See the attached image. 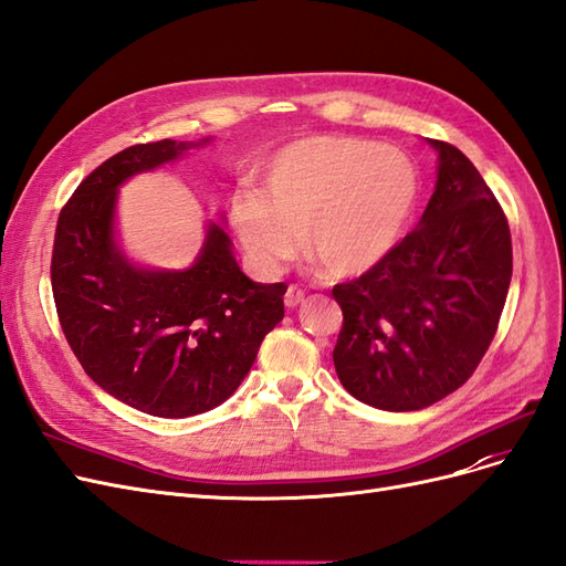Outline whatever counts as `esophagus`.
<instances>
[{"instance_id":"obj_1","label":"esophagus","mask_w":566,"mask_h":566,"mask_svg":"<svg viewBox=\"0 0 566 566\" xmlns=\"http://www.w3.org/2000/svg\"><path fill=\"white\" fill-rule=\"evenodd\" d=\"M283 302H285L287 310H295V306H300V304L304 302V290L297 287V285H290V287L285 290Z\"/></svg>"}]
</instances>
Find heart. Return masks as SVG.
Listing matches in <instances>:
<instances>
[{
    "label": "heart",
    "mask_w": 566,
    "mask_h": 566,
    "mask_svg": "<svg viewBox=\"0 0 566 566\" xmlns=\"http://www.w3.org/2000/svg\"><path fill=\"white\" fill-rule=\"evenodd\" d=\"M418 169L397 146L312 136L264 165L262 188L231 196V224L264 269L306 254L333 276H358L397 248L418 202Z\"/></svg>",
    "instance_id": "heart-1"
}]
</instances>
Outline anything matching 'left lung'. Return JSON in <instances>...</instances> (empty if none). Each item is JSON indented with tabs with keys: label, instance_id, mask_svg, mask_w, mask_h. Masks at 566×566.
I'll list each match as a JSON object with an SVG mask.
<instances>
[{
	"label": "left lung",
	"instance_id": "8db88e82",
	"mask_svg": "<svg viewBox=\"0 0 566 566\" xmlns=\"http://www.w3.org/2000/svg\"><path fill=\"white\" fill-rule=\"evenodd\" d=\"M437 153L434 193L403 241L352 283L333 287L345 323L339 382L380 410H420L465 382L499 328L512 279L507 219L462 153Z\"/></svg>",
	"mask_w": 566,
	"mask_h": 566
}]
</instances>
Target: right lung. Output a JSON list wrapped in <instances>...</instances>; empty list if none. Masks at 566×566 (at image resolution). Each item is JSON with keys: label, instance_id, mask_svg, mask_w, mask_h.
<instances>
[{"label": "right lung", "instance_id": "1", "mask_svg": "<svg viewBox=\"0 0 566 566\" xmlns=\"http://www.w3.org/2000/svg\"><path fill=\"white\" fill-rule=\"evenodd\" d=\"M210 142L119 150L77 186L56 227L51 290L67 345L101 389L156 418L224 403L283 318L285 283L245 276L224 214L205 227L186 269L134 262L119 241V188Z\"/></svg>", "mask_w": 566, "mask_h": 566}]
</instances>
